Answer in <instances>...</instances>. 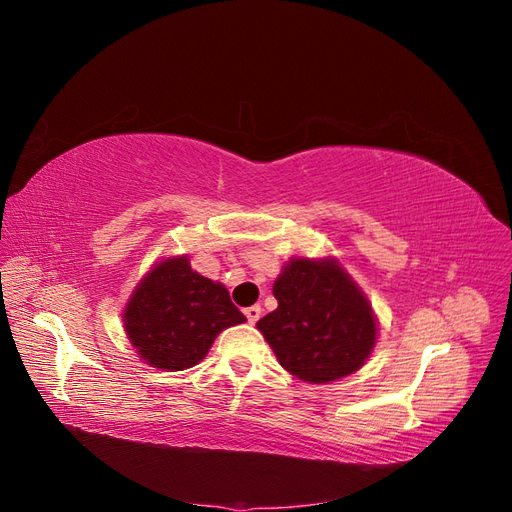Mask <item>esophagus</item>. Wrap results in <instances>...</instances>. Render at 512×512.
<instances>
[{
  "instance_id": "1",
  "label": "esophagus",
  "mask_w": 512,
  "mask_h": 512,
  "mask_svg": "<svg viewBox=\"0 0 512 512\" xmlns=\"http://www.w3.org/2000/svg\"><path fill=\"white\" fill-rule=\"evenodd\" d=\"M260 314H262V309H260V305H252V307H247V309H245V318H247V322H250V324L258 322Z\"/></svg>"
}]
</instances>
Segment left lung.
Segmentation results:
<instances>
[{
    "label": "left lung",
    "mask_w": 512,
    "mask_h": 512,
    "mask_svg": "<svg viewBox=\"0 0 512 512\" xmlns=\"http://www.w3.org/2000/svg\"><path fill=\"white\" fill-rule=\"evenodd\" d=\"M273 294L277 309L256 327L292 376L333 382L359 369L374 350L371 307L335 260H290Z\"/></svg>",
    "instance_id": "8db88e82"
}]
</instances>
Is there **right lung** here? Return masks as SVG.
Masks as SVG:
<instances>
[{
	"mask_svg": "<svg viewBox=\"0 0 512 512\" xmlns=\"http://www.w3.org/2000/svg\"><path fill=\"white\" fill-rule=\"evenodd\" d=\"M245 316L222 284L192 271L185 256L153 267L123 314V327L141 359L164 371L205 359L213 339Z\"/></svg>",
	"mask_w": 512,
	"mask_h": 512,
	"instance_id": "1",
	"label": "right lung"
}]
</instances>
